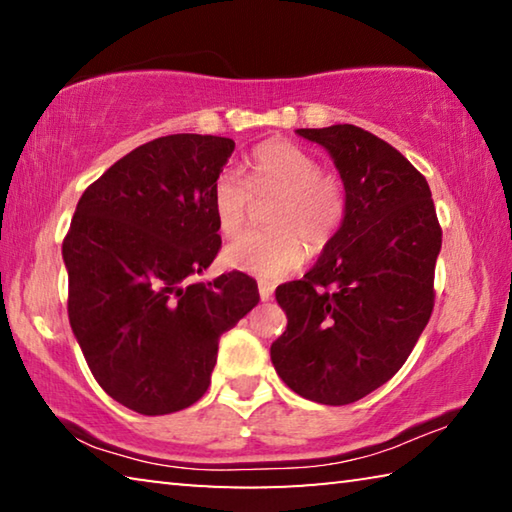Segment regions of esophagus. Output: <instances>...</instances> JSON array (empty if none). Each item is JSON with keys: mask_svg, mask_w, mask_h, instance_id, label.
<instances>
[{"mask_svg": "<svg viewBox=\"0 0 512 512\" xmlns=\"http://www.w3.org/2000/svg\"><path fill=\"white\" fill-rule=\"evenodd\" d=\"M257 289H259V298H262V300H268L273 296V284L271 282H259Z\"/></svg>", "mask_w": 512, "mask_h": 512, "instance_id": "obj_1", "label": "esophagus"}]
</instances>
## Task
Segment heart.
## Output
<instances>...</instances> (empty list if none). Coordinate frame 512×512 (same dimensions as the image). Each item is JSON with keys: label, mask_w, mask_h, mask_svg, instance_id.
<instances>
[{"label": "heart", "mask_w": 512, "mask_h": 512, "mask_svg": "<svg viewBox=\"0 0 512 512\" xmlns=\"http://www.w3.org/2000/svg\"><path fill=\"white\" fill-rule=\"evenodd\" d=\"M250 178L225 169L212 185V212L223 235H237L255 201H271L268 230H250L230 241L223 264L262 277H282L320 255L343 228L348 192L336 173L320 171L309 151L287 140H268L250 153Z\"/></svg>", "instance_id": "b5f03b06"}]
</instances>
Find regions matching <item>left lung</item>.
Masks as SVG:
<instances>
[{
    "instance_id": "obj_1",
    "label": "left lung",
    "mask_w": 512,
    "mask_h": 512,
    "mask_svg": "<svg viewBox=\"0 0 512 512\" xmlns=\"http://www.w3.org/2000/svg\"><path fill=\"white\" fill-rule=\"evenodd\" d=\"M298 135L334 158L348 214L316 266L277 287L287 329L271 361L293 393L341 406L386 384L409 359L433 311L443 230L427 180L381 137L352 124Z\"/></svg>"
}]
</instances>
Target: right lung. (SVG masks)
Listing matches in <instances>:
<instances>
[{
  "label": "right lung",
  "instance_id": "right-lung-1",
  "mask_svg": "<svg viewBox=\"0 0 512 512\" xmlns=\"http://www.w3.org/2000/svg\"><path fill=\"white\" fill-rule=\"evenodd\" d=\"M232 151L194 133L137 146L85 189L65 235L69 325L103 391L142 415L201 400L221 334L259 302L241 271L189 282L221 248L212 185Z\"/></svg>",
  "mask_w": 512,
  "mask_h": 512
}]
</instances>
